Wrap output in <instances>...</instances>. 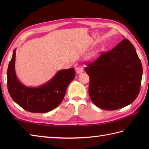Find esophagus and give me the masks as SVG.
<instances>
[{
	"label": "esophagus",
	"instance_id": "esophagus-1",
	"mask_svg": "<svg viewBox=\"0 0 149 149\" xmlns=\"http://www.w3.org/2000/svg\"><path fill=\"white\" fill-rule=\"evenodd\" d=\"M75 70H76L77 74H81L83 72V67H81V66H79V67H77L76 69H75Z\"/></svg>",
	"mask_w": 149,
	"mask_h": 149
}]
</instances>
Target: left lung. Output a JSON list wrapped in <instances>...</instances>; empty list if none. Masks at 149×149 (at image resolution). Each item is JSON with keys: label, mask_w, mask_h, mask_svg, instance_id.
I'll use <instances>...</instances> for the list:
<instances>
[{"label": "left lung", "mask_w": 149, "mask_h": 149, "mask_svg": "<svg viewBox=\"0 0 149 149\" xmlns=\"http://www.w3.org/2000/svg\"><path fill=\"white\" fill-rule=\"evenodd\" d=\"M86 65L84 70L90 77L89 95L98 107L118 109L136 99L143 68L134 45L128 40L123 39L111 50Z\"/></svg>", "instance_id": "left-lung-1"}]
</instances>
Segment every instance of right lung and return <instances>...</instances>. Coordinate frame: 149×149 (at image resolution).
I'll return each mask as SVG.
<instances>
[{"instance_id": "add662e5", "label": "right lung", "mask_w": 149, "mask_h": 149, "mask_svg": "<svg viewBox=\"0 0 149 149\" xmlns=\"http://www.w3.org/2000/svg\"><path fill=\"white\" fill-rule=\"evenodd\" d=\"M16 49L9 63L8 89L12 99L27 111L43 113L58 107L63 100L68 84L74 80V68L59 70L51 79L38 87H28L21 83L15 73Z\"/></svg>"}]
</instances>
